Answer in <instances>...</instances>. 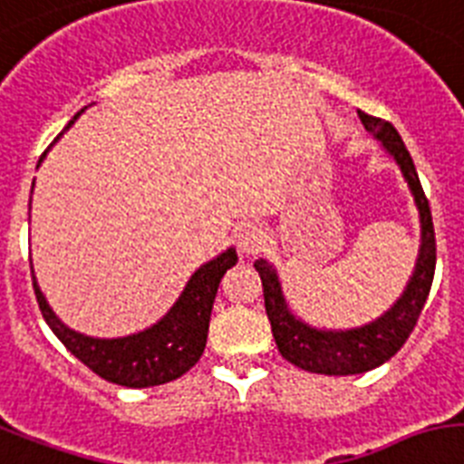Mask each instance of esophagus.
<instances>
[{"label":"esophagus","instance_id":"obj_1","mask_svg":"<svg viewBox=\"0 0 464 464\" xmlns=\"http://www.w3.org/2000/svg\"><path fill=\"white\" fill-rule=\"evenodd\" d=\"M236 238H238V247L243 255H257V252L262 250V245H265L266 233L265 228L257 224H243L238 226Z\"/></svg>","mask_w":464,"mask_h":464}]
</instances>
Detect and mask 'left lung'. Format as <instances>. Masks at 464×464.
Returning a JSON list of instances; mask_svg holds the SVG:
<instances>
[{
	"label": "left lung",
	"instance_id": "8db88e82",
	"mask_svg": "<svg viewBox=\"0 0 464 464\" xmlns=\"http://www.w3.org/2000/svg\"><path fill=\"white\" fill-rule=\"evenodd\" d=\"M357 114H360L362 126L382 142L383 150L393 157L405 180H408L410 193L415 198L417 212H420V255H417L415 271L410 276L408 288L395 300L393 307L376 322L348 331L314 329L310 324L300 322L285 303L276 269L266 259L255 262V269L259 271L262 288H265L266 317L271 322V334H274V341L278 345V353L291 364L304 369V372H314V374H362V372L389 362L415 329L429 291H431V281H434V221H431L427 195L421 190L415 161L410 157L408 147L398 135V130L389 121L364 114V111H357Z\"/></svg>",
	"mask_w": 464,
	"mask_h": 464
}]
</instances>
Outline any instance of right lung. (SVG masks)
Masks as SVG:
<instances>
[{"label": "right lung", "instance_id": "right-lung-1", "mask_svg": "<svg viewBox=\"0 0 464 464\" xmlns=\"http://www.w3.org/2000/svg\"><path fill=\"white\" fill-rule=\"evenodd\" d=\"M81 114L82 109L73 116V121ZM236 262H238V255L233 247H228L217 259L199 266L188 281L186 291L180 293L176 304L160 322L140 334L123 338H90L69 329L52 312L35 278H33V288H35L37 304H40L44 322L54 331V336L66 345L71 355L78 357L85 367H90L107 382L126 386V389H147V386H161V383L179 379L202 357L221 276Z\"/></svg>", "mask_w": 464, "mask_h": 464}]
</instances>
